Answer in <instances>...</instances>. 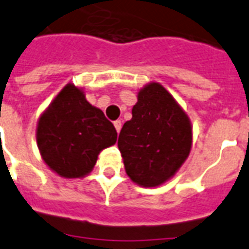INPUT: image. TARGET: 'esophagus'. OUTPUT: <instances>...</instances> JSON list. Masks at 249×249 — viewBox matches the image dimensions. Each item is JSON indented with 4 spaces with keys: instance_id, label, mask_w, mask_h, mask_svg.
Listing matches in <instances>:
<instances>
[{
    "instance_id": "1",
    "label": "esophagus",
    "mask_w": 249,
    "mask_h": 249,
    "mask_svg": "<svg viewBox=\"0 0 249 249\" xmlns=\"http://www.w3.org/2000/svg\"><path fill=\"white\" fill-rule=\"evenodd\" d=\"M114 127H115V130H117V132H119L121 128H122V122H121V121H115Z\"/></svg>"
}]
</instances>
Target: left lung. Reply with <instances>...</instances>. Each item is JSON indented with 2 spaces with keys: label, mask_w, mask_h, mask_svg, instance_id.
I'll list each match as a JSON object with an SVG mask.
<instances>
[{
  "label": "left lung",
  "mask_w": 249,
  "mask_h": 249,
  "mask_svg": "<svg viewBox=\"0 0 249 249\" xmlns=\"http://www.w3.org/2000/svg\"><path fill=\"white\" fill-rule=\"evenodd\" d=\"M191 145L190 118L174 97L159 83L139 90L118 139L127 175L142 187L160 186L179 170Z\"/></svg>",
  "instance_id": "8db88e82"
}]
</instances>
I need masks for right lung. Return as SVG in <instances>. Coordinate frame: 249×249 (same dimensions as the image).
Wrapping results in <instances>:
<instances>
[{
	"mask_svg": "<svg viewBox=\"0 0 249 249\" xmlns=\"http://www.w3.org/2000/svg\"><path fill=\"white\" fill-rule=\"evenodd\" d=\"M44 162L63 178H82L100 152L117 142V131L84 92L67 84L41 114L36 131Z\"/></svg>",
	"mask_w": 249,
	"mask_h": 249,
	"instance_id": "right-lung-1",
	"label": "right lung"
}]
</instances>
